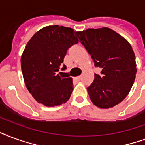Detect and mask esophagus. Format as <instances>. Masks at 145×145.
Here are the masks:
<instances>
[{
	"label": "esophagus",
	"instance_id": "obj_1",
	"mask_svg": "<svg viewBox=\"0 0 145 145\" xmlns=\"http://www.w3.org/2000/svg\"><path fill=\"white\" fill-rule=\"evenodd\" d=\"M76 80H77V81H79V80H80V79H81V76H77V77H76Z\"/></svg>",
	"mask_w": 145,
	"mask_h": 145
}]
</instances>
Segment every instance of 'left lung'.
I'll list each match as a JSON object with an SVG mask.
<instances>
[{
	"instance_id": "obj_1",
	"label": "left lung",
	"mask_w": 145,
	"mask_h": 145,
	"mask_svg": "<svg viewBox=\"0 0 145 145\" xmlns=\"http://www.w3.org/2000/svg\"><path fill=\"white\" fill-rule=\"evenodd\" d=\"M102 76L87 88L91 101L101 109L113 107L129 95L137 72L134 51L129 41L110 28L76 32Z\"/></svg>"
}]
</instances>
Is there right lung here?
Returning a JSON list of instances; mask_svg holds the SVG:
<instances>
[{"instance_id": "1", "label": "right lung", "mask_w": 145, "mask_h": 145, "mask_svg": "<svg viewBox=\"0 0 145 145\" xmlns=\"http://www.w3.org/2000/svg\"><path fill=\"white\" fill-rule=\"evenodd\" d=\"M75 35L71 28L48 25L35 32L27 43L21 57L22 76L27 89L39 104L56 106L71 96L72 78H63L57 72L67 50L78 42Z\"/></svg>"}]
</instances>
